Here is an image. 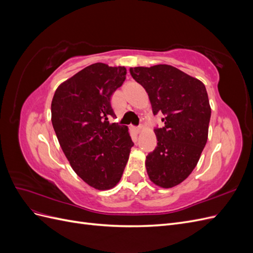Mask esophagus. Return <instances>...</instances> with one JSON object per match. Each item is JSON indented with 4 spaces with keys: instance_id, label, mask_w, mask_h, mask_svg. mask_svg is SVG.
I'll list each match as a JSON object with an SVG mask.
<instances>
[{
    "instance_id": "1",
    "label": "esophagus",
    "mask_w": 253,
    "mask_h": 253,
    "mask_svg": "<svg viewBox=\"0 0 253 253\" xmlns=\"http://www.w3.org/2000/svg\"><path fill=\"white\" fill-rule=\"evenodd\" d=\"M141 129H142L141 126H136V127H134V131H135L136 133H140Z\"/></svg>"
}]
</instances>
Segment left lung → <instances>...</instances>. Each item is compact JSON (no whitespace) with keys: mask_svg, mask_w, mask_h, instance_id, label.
Returning <instances> with one entry per match:
<instances>
[{"mask_svg":"<svg viewBox=\"0 0 253 253\" xmlns=\"http://www.w3.org/2000/svg\"><path fill=\"white\" fill-rule=\"evenodd\" d=\"M147 91L153 114L164 115L154 132L157 147L145 159L151 181L162 188L179 185L192 173L208 139L211 108L204 83L167 64L131 67Z\"/></svg>","mask_w":253,"mask_h":253,"instance_id":"1","label":"left lung"}]
</instances>
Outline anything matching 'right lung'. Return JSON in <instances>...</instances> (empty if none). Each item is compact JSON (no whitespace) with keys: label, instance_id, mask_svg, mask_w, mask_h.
Returning a JSON list of instances; mask_svg holds the SVG:
<instances>
[{"label":"right lung","instance_id":"add662e5","mask_svg":"<svg viewBox=\"0 0 253 253\" xmlns=\"http://www.w3.org/2000/svg\"><path fill=\"white\" fill-rule=\"evenodd\" d=\"M125 66L91 64L61 83L51 101V122L73 170L88 186L119 182L134 145L128 128L110 124L111 97L126 80Z\"/></svg>","mask_w":253,"mask_h":253}]
</instances>
